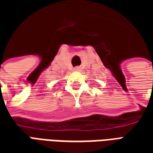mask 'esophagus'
I'll return each mask as SVG.
<instances>
[{
    "label": "esophagus",
    "instance_id": "obj_1",
    "mask_svg": "<svg viewBox=\"0 0 153 153\" xmlns=\"http://www.w3.org/2000/svg\"><path fill=\"white\" fill-rule=\"evenodd\" d=\"M80 69H81V68H80L79 66H76L75 68H74V70H77V71H79V70H80Z\"/></svg>",
    "mask_w": 153,
    "mask_h": 153
}]
</instances>
